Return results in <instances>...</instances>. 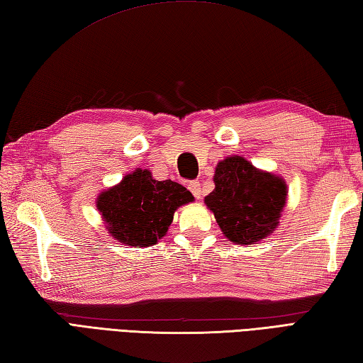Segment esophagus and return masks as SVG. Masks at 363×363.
I'll return each mask as SVG.
<instances>
[{
    "mask_svg": "<svg viewBox=\"0 0 363 363\" xmlns=\"http://www.w3.org/2000/svg\"><path fill=\"white\" fill-rule=\"evenodd\" d=\"M189 190L195 195V198H201V182L199 181H191L189 182Z\"/></svg>",
    "mask_w": 363,
    "mask_h": 363,
    "instance_id": "34e87169",
    "label": "esophagus"
}]
</instances>
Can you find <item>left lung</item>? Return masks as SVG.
Here are the masks:
<instances>
[{
    "label": "left lung",
    "instance_id": "1",
    "mask_svg": "<svg viewBox=\"0 0 363 363\" xmlns=\"http://www.w3.org/2000/svg\"><path fill=\"white\" fill-rule=\"evenodd\" d=\"M215 189L204 198L221 233L237 245H252L279 226L287 199L282 177L262 172L240 156L218 162Z\"/></svg>",
    "mask_w": 363,
    "mask_h": 363
}]
</instances>
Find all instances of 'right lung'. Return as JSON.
Masks as SVG:
<instances>
[{
    "mask_svg": "<svg viewBox=\"0 0 363 363\" xmlns=\"http://www.w3.org/2000/svg\"><path fill=\"white\" fill-rule=\"evenodd\" d=\"M194 195L172 179H152L150 169L137 168L117 186L103 191L96 207L113 238L129 246H151L167 234L177 207Z\"/></svg>",
    "mask_w": 363,
    "mask_h": 363,
    "instance_id": "right-lung-1",
    "label": "right lung"
}]
</instances>
